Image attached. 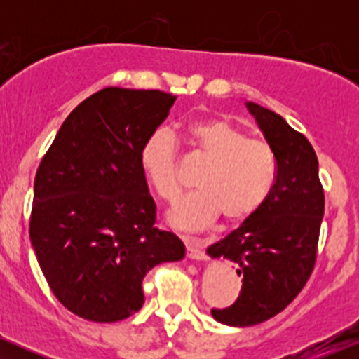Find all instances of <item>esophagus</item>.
Instances as JSON below:
<instances>
[{
	"instance_id": "1",
	"label": "esophagus",
	"mask_w": 359,
	"mask_h": 359,
	"mask_svg": "<svg viewBox=\"0 0 359 359\" xmlns=\"http://www.w3.org/2000/svg\"><path fill=\"white\" fill-rule=\"evenodd\" d=\"M185 251H187V257L191 259H199L203 262L205 259V251H204V243L201 240H191V238H185Z\"/></svg>"
}]
</instances>
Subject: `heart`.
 I'll return each instance as SVG.
<instances>
[{
  "label": "heart",
  "mask_w": 359,
  "mask_h": 359,
  "mask_svg": "<svg viewBox=\"0 0 359 359\" xmlns=\"http://www.w3.org/2000/svg\"><path fill=\"white\" fill-rule=\"evenodd\" d=\"M187 137L208 160L197 180L199 191L185 196L168 212V222L185 231L212 224L217 217L228 224L250 219L265 204L277 179V155L262 138H250L226 119L211 118L187 126ZM143 172L162 199L180 192L175 140L155 130L140 150Z\"/></svg>",
  "instance_id": "1"
}]
</instances>
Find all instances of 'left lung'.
I'll use <instances>...</instances> for the list:
<instances>
[{"label":"left lung","instance_id":"8db88e82","mask_svg":"<svg viewBox=\"0 0 359 359\" xmlns=\"http://www.w3.org/2000/svg\"><path fill=\"white\" fill-rule=\"evenodd\" d=\"M277 155V179L265 204L208 248L211 258L236 263L241 294L228 309H212L217 323L246 327L282 312L314 270L324 216L319 163L309 140L280 114L245 102Z\"/></svg>","mask_w":359,"mask_h":359}]
</instances>
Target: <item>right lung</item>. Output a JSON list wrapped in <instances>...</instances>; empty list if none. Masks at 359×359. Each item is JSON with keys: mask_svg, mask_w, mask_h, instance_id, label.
<instances>
[{"mask_svg": "<svg viewBox=\"0 0 359 359\" xmlns=\"http://www.w3.org/2000/svg\"><path fill=\"white\" fill-rule=\"evenodd\" d=\"M177 96L106 88L77 106L40 162L30 241L62 306L93 323L142 309L154 266L185 257L184 243L155 224L140 150Z\"/></svg>", "mask_w": 359, "mask_h": 359, "instance_id": "obj_1", "label": "right lung"}]
</instances>
